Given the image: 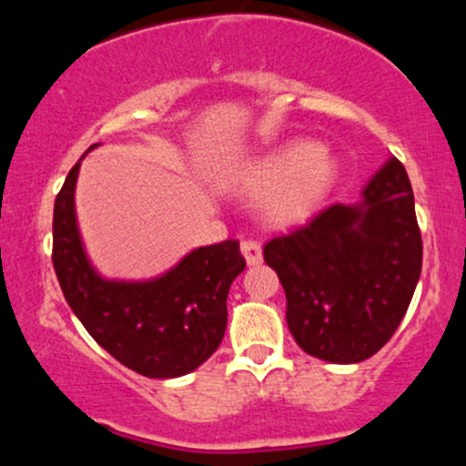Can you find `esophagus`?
<instances>
[{"mask_svg": "<svg viewBox=\"0 0 466 466\" xmlns=\"http://www.w3.org/2000/svg\"><path fill=\"white\" fill-rule=\"evenodd\" d=\"M240 251H243L249 267L260 265V260H263V248H260L256 240H243V243H240Z\"/></svg>", "mask_w": 466, "mask_h": 466, "instance_id": "obj_1", "label": "esophagus"}]
</instances>
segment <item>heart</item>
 Segmentation results:
<instances>
[{
	"mask_svg": "<svg viewBox=\"0 0 466 466\" xmlns=\"http://www.w3.org/2000/svg\"><path fill=\"white\" fill-rule=\"evenodd\" d=\"M337 157L318 142H289L245 166L237 184L265 197L263 215L276 228L304 223L319 210L337 181Z\"/></svg>",
	"mask_w": 466,
	"mask_h": 466,
	"instance_id": "obj_1",
	"label": "heart"
}]
</instances>
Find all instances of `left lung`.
I'll return each mask as SVG.
<instances>
[{
    "mask_svg": "<svg viewBox=\"0 0 466 466\" xmlns=\"http://www.w3.org/2000/svg\"><path fill=\"white\" fill-rule=\"evenodd\" d=\"M265 263L280 278L298 346L329 363L372 357L408 311L422 265L414 192L390 157L360 203H335L307 228L269 240Z\"/></svg>",
    "mask_w": 466,
    "mask_h": 466,
    "instance_id": "1",
    "label": "left lung"
}]
</instances>
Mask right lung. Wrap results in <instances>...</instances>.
Instances as JSON below:
<instances>
[{"label":"right lung","instance_id":"1","mask_svg":"<svg viewBox=\"0 0 466 466\" xmlns=\"http://www.w3.org/2000/svg\"><path fill=\"white\" fill-rule=\"evenodd\" d=\"M83 157L55 201L52 263L63 296L87 333L122 366L151 379L184 377L226 335L229 285L245 269L238 240L192 249L147 280L105 278L89 260L78 229L74 199Z\"/></svg>","mask_w":466,"mask_h":466}]
</instances>
